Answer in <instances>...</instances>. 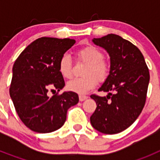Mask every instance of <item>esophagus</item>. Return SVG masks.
<instances>
[{
  "mask_svg": "<svg viewBox=\"0 0 160 160\" xmlns=\"http://www.w3.org/2000/svg\"><path fill=\"white\" fill-rule=\"evenodd\" d=\"M78 98H79V101H81V102L84 101V100H86L88 98V97L86 95H79Z\"/></svg>",
  "mask_w": 160,
  "mask_h": 160,
  "instance_id": "obj_1",
  "label": "esophagus"
}]
</instances>
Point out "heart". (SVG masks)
<instances>
[{"label":"heart","instance_id":"obj_1","mask_svg":"<svg viewBox=\"0 0 160 160\" xmlns=\"http://www.w3.org/2000/svg\"><path fill=\"white\" fill-rule=\"evenodd\" d=\"M78 58L87 63L82 78H76L67 83L68 90L77 94H83L96 87L98 81H105L109 74V66L103 60L104 55L99 49L89 46L79 49ZM59 70L66 78L72 77V60L70 56L65 54L59 62Z\"/></svg>","mask_w":160,"mask_h":160}]
</instances>
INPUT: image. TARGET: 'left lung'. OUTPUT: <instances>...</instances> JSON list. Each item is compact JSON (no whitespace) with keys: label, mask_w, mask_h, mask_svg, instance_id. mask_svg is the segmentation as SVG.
Instances as JSON below:
<instances>
[{"label":"left lung","mask_w":160,"mask_h":160,"mask_svg":"<svg viewBox=\"0 0 160 160\" xmlns=\"http://www.w3.org/2000/svg\"><path fill=\"white\" fill-rule=\"evenodd\" d=\"M94 45L110 56V72L98 91L104 97L90 96L96 102L90 123L99 132L112 135L128 128L142 112L150 81L149 70L140 50L116 34L93 38Z\"/></svg>","instance_id":"obj_1"}]
</instances>
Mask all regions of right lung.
<instances>
[{
	"instance_id": "right-lung-1",
	"label": "right lung",
	"mask_w": 160,
	"mask_h": 160,
	"mask_svg": "<svg viewBox=\"0 0 160 160\" xmlns=\"http://www.w3.org/2000/svg\"><path fill=\"white\" fill-rule=\"evenodd\" d=\"M75 42L70 38H38L14 62L9 94L19 118L32 131H57L66 122L68 109L78 102L73 91L51 98L47 94L49 89L60 91L65 87L59 62Z\"/></svg>"
}]
</instances>
